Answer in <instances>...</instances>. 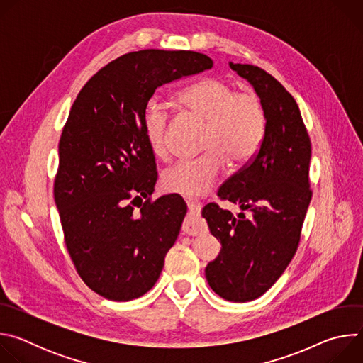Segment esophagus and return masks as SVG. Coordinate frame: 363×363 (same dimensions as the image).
I'll list each match as a JSON object with an SVG mask.
<instances>
[{"instance_id": "1", "label": "esophagus", "mask_w": 363, "mask_h": 363, "mask_svg": "<svg viewBox=\"0 0 363 363\" xmlns=\"http://www.w3.org/2000/svg\"><path fill=\"white\" fill-rule=\"evenodd\" d=\"M186 205H188V216L184 223V231L188 235H196L205 230V225L201 224L198 220L201 213V203L198 201L188 199Z\"/></svg>"}]
</instances>
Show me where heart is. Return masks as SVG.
<instances>
[{
  "label": "heart",
  "mask_w": 363,
  "mask_h": 363,
  "mask_svg": "<svg viewBox=\"0 0 363 363\" xmlns=\"http://www.w3.org/2000/svg\"><path fill=\"white\" fill-rule=\"evenodd\" d=\"M178 105L205 121L199 149L194 160L178 161L162 174V186L181 195H201L208 191L230 165L247 162L262 143L266 113L260 97L218 77L202 79L177 94ZM143 136L157 158L168 153L171 115L158 100H149L142 118Z\"/></svg>",
  "instance_id": "1"
}]
</instances>
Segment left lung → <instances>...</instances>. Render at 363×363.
<instances>
[{
    "mask_svg": "<svg viewBox=\"0 0 363 363\" xmlns=\"http://www.w3.org/2000/svg\"><path fill=\"white\" fill-rule=\"evenodd\" d=\"M230 67L260 97L266 128L252 160L218 189L221 199L238 203L247 214L234 217L214 202L203 206L202 217L221 242L205 277L220 297L244 303L263 296L296 254L312 199V145L296 100L279 80L257 66Z\"/></svg>",
    "mask_w": 363,
    "mask_h": 363,
    "instance_id": "left-lung-1",
    "label": "left lung"
}]
</instances>
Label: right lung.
<instances>
[{
	"instance_id": "obj_1",
	"label": "right lung",
	"mask_w": 363,
	"mask_h": 363,
	"mask_svg": "<svg viewBox=\"0 0 363 363\" xmlns=\"http://www.w3.org/2000/svg\"><path fill=\"white\" fill-rule=\"evenodd\" d=\"M211 67L195 51H132L100 69L73 103L59 142L55 201L79 276L108 300H133L153 287L186 214L177 194L149 198L158 174L143 111L162 84ZM140 196L147 201L136 212Z\"/></svg>"
}]
</instances>
